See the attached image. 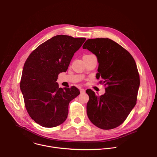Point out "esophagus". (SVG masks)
Listing matches in <instances>:
<instances>
[{
  "label": "esophagus",
  "instance_id": "obj_1",
  "mask_svg": "<svg viewBox=\"0 0 157 157\" xmlns=\"http://www.w3.org/2000/svg\"><path fill=\"white\" fill-rule=\"evenodd\" d=\"M85 89H82V88H80V92L81 93H85Z\"/></svg>",
  "mask_w": 157,
  "mask_h": 157
}]
</instances>
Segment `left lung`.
Returning a JSON list of instances; mask_svg holds the SVG:
<instances>
[{
	"label": "left lung",
	"mask_w": 157,
	"mask_h": 157,
	"mask_svg": "<svg viewBox=\"0 0 157 157\" xmlns=\"http://www.w3.org/2000/svg\"><path fill=\"white\" fill-rule=\"evenodd\" d=\"M94 54L99 63L96 78H101L105 93L100 96L87 89V114L96 127L104 130L122 124L135 107L140 86L137 65L132 56L109 38L88 39L82 46Z\"/></svg>",
	"instance_id": "1"
}]
</instances>
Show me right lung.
Masks as SVG:
<instances>
[{
    "instance_id": "obj_1",
    "label": "right lung",
    "mask_w": 157,
    "mask_h": 157,
    "mask_svg": "<svg viewBox=\"0 0 157 157\" xmlns=\"http://www.w3.org/2000/svg\"><path fill=\"white\" fill-rule=\"evenodd\" d=\"M85 38L59 35L39 45L27 59L20 81V90L30 117L44 127L63 124L68 105L80 92L75 86L59 87L56 81L66 72Z\"/></svg>"
}]
</instances>
